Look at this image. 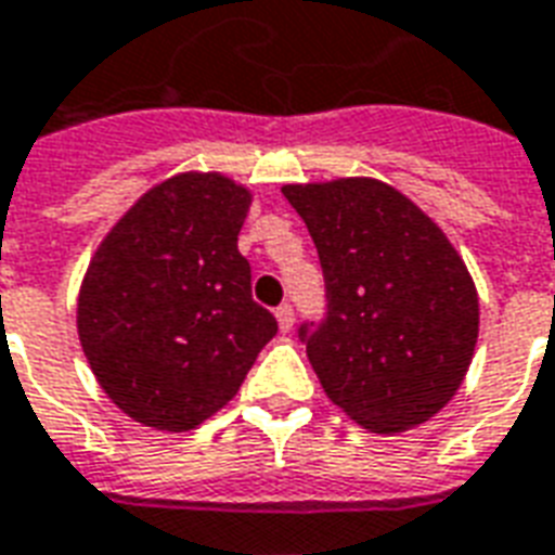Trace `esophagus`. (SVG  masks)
I'll list each match as a JSON object with an SVG mask.
<instances>
[{
	"instance_id": "34e87169",
	"label": "esophagus",
	"mask_w": 555,
	"mask_h": 555,
	"mask_svg": "<svg viewBox=\"0 0 555 555\" xmlns=\"http://www.w3.org/2000/svg\"><path fill=\"white\" fill-rule=\"evenodd\" d=\"M276 320H279V330L291 332L294 330V306L291 302H282L276 309Z\"/></svg>"
}]
</instances>
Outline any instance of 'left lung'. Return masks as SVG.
Listing matches in <instances>:
<instances>
[{
    "label": "left lung",
    "instance_id": "left-lung-1",
    "mask_svg": "<svg viewBox=\"0 0 555 555\" xmlns=\"http://www.w3.org/2000/svg\"><path fill=\"white\" fill-rule=\"evenodd\" d=\"M318 246L326 318L299 340L323 391L371 433H403L444 409L479 335L465 261L417 205L376 179L285 184Z\"/></svg>",
    "mask_w": 555,
    "mask_h": 555
}]
</instances>
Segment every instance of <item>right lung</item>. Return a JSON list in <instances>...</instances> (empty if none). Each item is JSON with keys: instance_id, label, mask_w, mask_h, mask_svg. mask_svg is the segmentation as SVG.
Segmentation results:
<instances>
[{"instance_id": "obj_1", "label": "right lung", "mask_w": 555, "mask_h": 555, "mask_svg": "<svg viewBox=\"0 0 555 555\" xmlns=\"http://www.w3.org/2000/svg\"><path fill=\"white\" fill-rule=\"evenodd\" d=\"M253 194L220 173H179L131 205L90 258L79 340L117 409L188 433L223 409L276 335L253 299L237 232Z\"/></svg>"}]
</instances>
